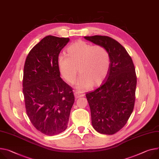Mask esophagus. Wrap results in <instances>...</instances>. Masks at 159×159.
Returning <instances> with one entry per match:
<instances>
[{
    "mask_svg": "<svg viewBox=\"0 0 159 159\" xmlns=\"http://www.w3.org/2000/svg\"><path fill=\"white\" fill-rule=\"evenodd\" d=\"M74 95H75L76 98H80V97H83L84 96V94L82 93L81 92L76 91L74 92Z\"/></svg>",
    "mask_w": 159,
    "mask_h": 159,
    "instance_id": "34e87169",
    "label": "esophagus"
}]
</instances>
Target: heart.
<instances>
[{
  "label": "heart",
  "mask_w": 159,
  "mask_h": 159,
  "mask_svg": "<svg viewBox=\"0 0 159 159\" xmlns=\"http://www.w3.org/2000/svg\"><path fill=\"white\" fill-rule=\"evenodd\" d=\"M65 54L66 56H60L57 58L60 73L66 82L72 84L79 68L81 75L76 82V88L80 92L89 89L93 84L100 85L109 73L111 57L103 46L78 40L68 46Z\"/></svg>",
  "instance_id": "heart-1"
}]
</instances>
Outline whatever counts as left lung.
I'll return each instance as SVG.
<instances>
[{
    "label": "left lung",
    "mask_w": 159,
    "mask_h": 159,
    "mask_svg": "<svg viewBox=\"0 0 159 159\" xmlns=\"http://www.w3.org/2000/svg\"><path fill=\"white\" fill-rule=\"evenodd\" d=\"M102 45L111 57L110 71L102 85L86 94L93 128L101 134L111 135L125 125L133 111L137 78L131 56L115 39L102 35L84 37Z\"/></svg>",
    "instance_id": "1"
}]
</instances>
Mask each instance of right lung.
Returning <instances> with one entry per match:
<instances>
[{
	"mask_svg": "<svg viewBox=\"0 0 159 159\" xmlns=\"http://www.w3.org/2000/svg\"><path fill=\"white\" fill-rule=\"evenodd\" d=\"M68 38L48 35L28 53L24 65L23 93L26 111L33 125L48 136L68 126L75 97L60 77L57 58Z\"/></svg>",
	"mask_w": 159,
	"mask_h": 159,
	"instance_id": "1",
	"label": "right lung"
}]
</instances>
